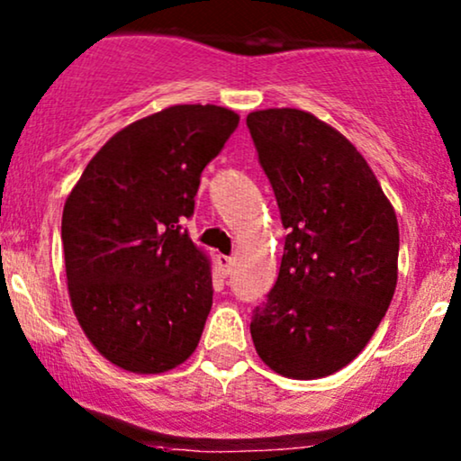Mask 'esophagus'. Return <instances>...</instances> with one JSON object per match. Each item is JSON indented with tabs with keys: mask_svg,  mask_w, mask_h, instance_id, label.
<instances>
[{
	"mask_svg": "<svg viewBox=\"0 0 461 461\" xmlns=\"http://www.w3.org/2000/svg\"><path fill=\"white\" fill-rule=\"evenodd\" d=\"M219 267L225 275H230L231 268H234V260L230 256H219Z\"/></svg>",
	"mask_w": 461,
	"mask_h": 461,
	"instance_id": "34e87169",
	"label": "esophagus"
}]
</instances>
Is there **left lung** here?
Listing matches in <instances>:
<instances>
[{"instance_id":"left-lung-1","label":"left lung","mask_w":461,"mask_h":461,"mask_svg":"<svg viewBox=\"0 0 461 461\" xmlns=\"http://www.w3.org/2000/svg\"><path fill=\"white\" fill-rule=\"evenodd\" d=\"M288 230L251 338L275 373L319 379L366 347L396 288L399 225L377 177L340 131L294 108L247 116Z\"/></svg>"}]
</instances>
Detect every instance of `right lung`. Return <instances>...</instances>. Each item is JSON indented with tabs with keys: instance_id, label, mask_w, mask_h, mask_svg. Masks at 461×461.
<instances>
[{
	"instance_id": "right-lung-1",
	"label": "right lung",
	"mask_w": 461,
	"mask_h": 461,
	"mask_svg": "<svg viewBox=\"0 0 461 461\" xmlns=\"http://www.w3.org/2000/svg\"><path fill=\"white\" fill-rule=\"evenodd\" d=\"M221 105H171L95 153L62 212L68 294L105 359L131 373L186 362L212 308V273L184 219L201 171L238 128Z\"/></svg>"
}]
</instances>
